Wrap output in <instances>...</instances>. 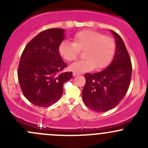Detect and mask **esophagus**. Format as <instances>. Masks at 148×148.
I'll list each match as a JSON object with an SVG mask.
<instances>
[{"label": "esophagus", "mask_w": 148, "mask_h": 148, "mask_svg": "<svg viewBox=\"0 0 148 148\" xmlns=\"http://www.w3.org/2000/svg\"><path fill=\"white\" fill-rule=\"evenodd\" d=\"M77 75H79V74H78V73L73 72V76H74V77H75V76H77Z\"/></svg>", "instance_id": "34e87169"}]
</instances>
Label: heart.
<instances>
[{"label":"heart","mask_w":148,"mask_h":148,"mask_svg":"<svg viewBox=\"0 0 148 148\" xmlns=\"http://www.w3.org/2000/svg\"><path fill=\"white\" fill-rule=\"evenodd\" d=\"M115 42L112 37L98 31L83 30L74 36V43L63 41L59 46V53L67 62L77 59L79 51L84 50V60L77 61L69 66L76 73L105 68L110 64L115 53Z\"/></svg>","instance_id":"obj_1"}]
</instances>
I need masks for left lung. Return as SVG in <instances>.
I'll return each mask as SVG.
<instances>
[{
	"mask_svg": "<svg viewBox=\"0 0 148 148\" xmlns=\"http://www.w3.org/2000/svg\"><path fill=\"white\" fill-rule=\"evenodd\" d=\"M110 31L116 43L112 61L100 72L84 75L83 101L86 107L97 112L112 110L120 102L127 92L132 77V64L125 43L119 34Z\"/></svg>",
	"mask_w": 148,
	"mask_h": 148,
	"instance_id": "8db88e82",
	"label": "left lung"
}]
</instances>
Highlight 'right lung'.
Returning a JSON list of instances; mask_svg holds the SVG:
<instances>
[{
    "instance_id": "obj_1",
    "label": "right lung",
    "mask_w": 148,
    "mask_h": 148,
    "mask_svg": "<svg viewBox=\"0 0 148 148\" xmlns=\"http://www.w3.org/2000/svg\"><path fill=\"white\" fill-rule=\"evenodd\" d=\"M65 30L50 28L39 33L25 47L18 69L19 84L25 97L38 107L56 103L63 94V84L72 73L61 71L66 66L59 55V46Z\"/></svg>"
}]
</instances>
